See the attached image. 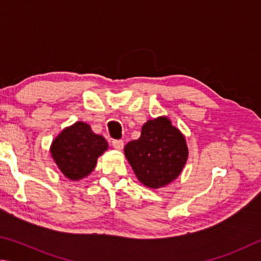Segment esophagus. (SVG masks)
<instances>
[{
	"label": "esophagus",
	"mask_w": 261,
	"mask_h": 261,
	"mask_svg": "<svg viewBox=\"0 0 261 261\" xmlns=\"http://www.w3.org/2000/svg\"><path fill=\"white\" fill-rule=\"evenodd\" d=\"M112 147L116 150H121L123 148V142L121 140H113L112 141Z\"/></svg>",
	"instance_id": "obj_1"
}]
</instances>
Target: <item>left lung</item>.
<instances>
[{
	"label": "left lung",
	"mask_w": 261,
	"mask_h": 261,
	"mask_svg": "<svg viewBox=\"0 0 261 261\" xmlns=\"http://www.w3.org/2000/svg\"><path fill=\"white\" fill-rule=\"evenodd\" d=\"M125 156L141 184L158 189L180 175L188 159V147L170 119L159 117L144 123L139 140L126 144Z\"/></svg>",
	"instance_id": "8db88e82"
}]
</instances>
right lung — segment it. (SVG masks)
Returning <instances> with one entry per match:
<instances>
[{"instance_id": "right-lung-1", "label": "right lung", "mask_w": 261, "mask_h": 261, "mask_svg": "<svg viewBox=\"0 0 261 261\" xmlns=\"http://www.w3.org/2000/svg\"><path fill=\"white\" fill-rule=\"evenodd\" d=\"M108 147L102 135L91 132L87 123L77 121L63 129L53 141L50 152L63 174L77 181L93 172L97 158Z\"/></svg>"}]
</instances>
